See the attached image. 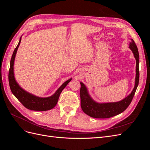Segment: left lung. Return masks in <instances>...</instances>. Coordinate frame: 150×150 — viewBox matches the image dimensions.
Wrapping results in <instances>:
<instances>
[{"label": "left lung", "instance_id": "1", "mask_svg": "<svg viewBox=\"0 0 150 150\" xmlns=\"http://www.w3.org/2000/svg\"><path fill=\"white\" fill-rule=\"evenodd\" d=\"M129 47L132 51L137 61L136 65L135 84L132 92L122 100L115 103H98L94 101L89 96L88 89L83 83H80L81 106L86 115L94 118H109L123 112L132 101L136 90L137 89L139 79V53L138 47L133 39H131Z\"/></svg>", "mask_w": 150, "mask_h": 150}]
</instances>
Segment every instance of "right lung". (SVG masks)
<instances>
[{
    "mask_svg": "<svg viewBox=\"0 0 150 150\" xmlns=\"http://www.w3.org/2000/svg\"><path fill=\"white\" fill-rule=\"evenodd\" d=\"M21 41V37L17 47L13 51L10 63V69L8 71V82H9L10 88L12 94L17 98L24 107L33 111H44L50 110L54 108L58 101L59 98L62 91L65 88L67 84L69 83L72 78L68 79L63 83L56 93L51 96L47 98H40L29 93L22 89L17 84L13 74V63H14L16 54Z\"/></svg>",
    "mask_w": 150,
    "mask_h": 150,
    "instance_id": "obj_1",
    "label": "right lung"
}]
</instances>
